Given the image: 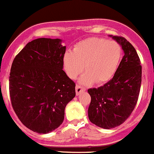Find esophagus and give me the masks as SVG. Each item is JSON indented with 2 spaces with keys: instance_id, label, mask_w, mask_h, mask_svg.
I'll list each match as a JSON object with an SVG mask.
<instances>
[{
  "instance_id": "obj_1",
  "label": "esophagus",
  "mask_w": 154,
  "mask_h": 154,
  "mask_svg": "<svg viewBox=\"0 0 154 154\" xmlns=\"http://www.w3.org/2000/svg\"><path fill=\"white\" fill-rule=\"evenodd\" d=\"M85 88H83V87H82L81 85H76V87H75V92H76V95H77V96H79V94L81 93V92H85Z\"/></svg>"
}]
</instances>
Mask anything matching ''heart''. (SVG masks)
Returning <instances> with one entry per match:
<instances>
[{
	"label": "heart",
	"instance_id": "obj_1",
	"mask_svg": "<svg viewBox=\"0 0 154 154\" xmlns=\"http://www.w3.org/2000/svg\"><path fill=\"white\" fill-rule=\"evenodd\" d=\"M123 55L122 47L115 41L101 38H90L79 42L72 52L67 51L63 56V68L72 79H75L84 70L82 84L89 85L106 82L116 73Z\"/></svg>",
	"mask_w": 154,
	"mask_h": 154
}]
</instances>
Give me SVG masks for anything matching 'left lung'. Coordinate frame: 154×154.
<instances>
[{
	"instance_id": "obj_1",
	"label": "left lung",
	"mask_w": 154,
	"mask_h": 154,
	"mask_svg": "<svg viewBox=\"0 0 154 154\" xmlns=\"http://www.w3.org/2000/svg\"><path fill=\"white\" fill-rule=\"evenodd\" d=\"M110 37L122 46L123 58L112 79L97 89H88L89 120L107 130L119 126L130 116L137 105L142 80V66L134 47L123 37Z\"/></svg>"
}]
</instances>
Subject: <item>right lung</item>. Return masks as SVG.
I'll list each match as a JSON object with an SVG mask.
<instances>
[{"instance_id":"add662e5","label":"right lung","mask_w":154,"mask_h":154,"mask_svg":"<svg viewBox=\"0 0 154 154\" xmlns=\"http://www.w3.org/2000/svg\"><path fill=\"white\" fill-rule=\"evenodd\" d=\"M65 46L61 39L28 42L11 68L9 92L16 115L34 132L48 133L62 123L75 84L63 71Z\"/></svg>"}]
</instances>
